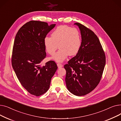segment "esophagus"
Instances as JSON below:
<instances>
[{
    "label": "esophagus",
    "instance_id": "obj_1",
    "mask_svg": "<svg viewBox=\"0 0 121 121\" xmlns=\"http://www.w3.org/2000/svg\"><path fill=\"white\" fill-rule=\"evenodd\" d=\"M57 66H58V68H61L63 67V65L62 64H61V63H57Z\"/></svg>",
    "mask_w": 121,
    "mask_h": 121
}]
</instances>
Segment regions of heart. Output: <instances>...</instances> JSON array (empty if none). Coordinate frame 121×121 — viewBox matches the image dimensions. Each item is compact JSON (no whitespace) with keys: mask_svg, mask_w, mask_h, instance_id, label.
<instances>
[{"mask_svg":"<svg viewBox=\"0 0 121 121\" xmlns=\"http://www.w3.org/2000/svg\"><path fill=\"white\" fill-rule=\"evenodd\" d=\"M43 43L47 52L50 55L55 53L58 44L59 49L52 58L57 62H62L68 55L74 56L78 52L82 41L77 29L60 25L52 32L51 37L44 38Z\"/></svg>","mask_w":121,"mask_h":121,"instance_id":"b5f03b06","label":"heart"}]
</instances>
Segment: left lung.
<instances>
[{
  "instance_id": "8db88e82",
  "label": "left lung",
  "mask_w": 121,
  "mask_h": 121,
  "mask_svg": "<svg viewBox=\"0 0 121 121\" xmlns=\"http://www.w3.org/2000/svg\"><path fill=\"white\" fill-rule=\"evenodd\" d=\"M81 35L78 52L64 65L68 90L76 96L90 93L100 81L105 65V55L99 38L93 31L77 22Z\"/></svg>"
}]
</instances>
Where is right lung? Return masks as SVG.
<instances>
[{
    "label": "right lung",
    "mask_w": 121,
    "mask_h": 121,
    "mask_svg": "<svg viewBox=\"0 0 121 121\" xmlns=\"http://www.w3.org/2000/svg\"><path fill=\"white\" fill-rule=\"evenodd\" d=\"M55 25L31 21L18 30L15 39L11 58L13 68L22 85L35 96L47 92L58 68L53 61L41 66L47 56L44 39Z\"/></svg>",
    "instance_id": "add662e5"
}]
</instances>
